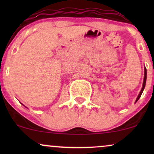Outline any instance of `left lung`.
I'll use <instances>...</instances> for the list:
<instances>
[{
  "label": "left lung",
  "instance_id": "left-lung-1",
  "mask_svg": "<svg viewBox=\"0 0 154 154\" xmlns=\"http://www.w3.org/2000/svg\"><path fill=\"white\" fill-rule=\"evenodd\" d=\"M146 67H144V81H143L142 88V90H141V91H140V94H138L137 97V99H136L135 102H137V101L139 100V99L140 98L141 95H142V92H143V91H144V90L145 85H146Z\"/></svg>",
  "mask_w": 154,
  "mask_h": 154
}]
</instances>
